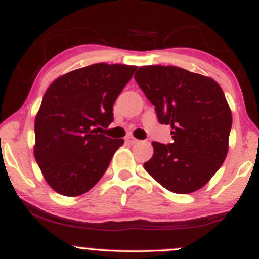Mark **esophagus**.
I'll return each instance as SVG.
<instances>
[{
	"mask_svg": "<svg viewBox=\"0 0 259 259\" xmlns=\"http://www.w3.org/2000/svg\"><path fill=\"white\" fill-rule=\"evenodd\" d=\"M125 141H126V142H129V144H132V145H133V144H138L139 140L134 138V136H127V138L125 139Z\"/></svg>",
	"mask_w": 259,
	"mask_h": 259,
	"instance_id": "34e87169",
	"label": "esophagus"
}]
</instances>
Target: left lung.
Masks as SVG:
<instances>
[{"instance_id":"left-lung-1","label":"left lung","mask_w":259,"mask_h":259,"mask_svg":"<svg viewBox=\"0 0 259 259\" xmlns=\"http://www.w3.org/2000/svg\"><path fill=\"white\" fill-rule=\"evenodd\" d=\"M134 78L159 123L171 126L174 140L152 142L153 156L145 170L175 194L197 191L228 154L233 117L222 88L212 78L173 65L140 67Z\"/></svg>"}]
</instances>
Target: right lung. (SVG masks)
<instances>
[{
  "label": "right lung",
  "instance_id": "1",
  "mask_svg": "<svg viewBox=\"0 0 259 259\" xmlns=\"http://www.w3.org/2000/svg\"><path fill=\"white\" fill-rule=\"evenodd\" d=\"M135 65L96 63L59 76L49 86L35 118L34 156L58 194L88 192L124 144L97 130L113 121V105Z\"/></svg>",
  "mask_w": 259,
  "mask_h": 259
}]
</instances>
